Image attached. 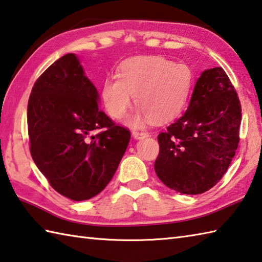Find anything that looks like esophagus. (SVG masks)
Here are the masks:
<instances>
[{
    "label": "esophagus",
    "instance_id": "34e87169",
    "mask_svg": "<svg viewBox=\"0 0 262 262\" xmlns=\"http://www.w3.org/2000/svg\"><path fill=\"white\" fill-rule=\"evenodd\" d=\"M133 136L135 138H144L148 136V133L147 132H140V130H133Z\"/></svg>",
    "mask_w": 262,
    "mask_h": 262
}]
</instances>
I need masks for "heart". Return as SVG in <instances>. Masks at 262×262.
<instances>
[{"label": "heart", "mask_w": 262, "mask_h": 262, "mask_svg": "<svg viewBox=\"0 0 262 262\" xmlns=\"http://www.w3.org/2000/svg\"><path fill=\"white\" fill-rule=\"evenodd\" d=\"M193 84L192 69L163 56H137L128 59L102 84V100L115 119H121L132 105L138 106L129 124L141 126L155 118L167 121L185 106Z\"/></svg>", "instance_id": "heart-1"}]
</instances>
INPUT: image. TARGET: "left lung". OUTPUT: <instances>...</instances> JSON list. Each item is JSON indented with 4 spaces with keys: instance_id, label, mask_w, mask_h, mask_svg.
Returning <instances> with one entry per match:
<instances>
[{
    "instance_id": "obj_1",
    "label": "left lung",
    "mask_w": 262,
    "mask_h": 262,
    "mask_svg": "<svg viewBox=\"0 0 262 262\" xmlns=\"http://www.w3.org/2000/svg\"><path fill=\"white\" fill-rule=\"evenodd\" d=\"M242 107L223 68L203 71L185 114L158 135L159 179L182 194H201L223 178L239 142Z\"/></svg>"
}]
</instances>
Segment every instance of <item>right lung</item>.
Returning a JSON list of instances; mask_svg holds the SVG:
<instances>
[{
  "label": "right lung",
  "instance_id": "right-lung-1",
  "mask_svg": "<svg viewBox=\"0 0 262 262\" xmlns=\"http://www.w3.org/2000/svg\"><path fill=\"white\" fill-rule=\"evenodd\" d=\"M97 100L73 53L38 77L28 100L30 155L50 185L74 201L103 191L130 140L129 129L116 125ZM95 130L100 133L94 136Z\"/></svg>",
  "mask_w": 262,
  "mask_h": 262
}]
</instances>
